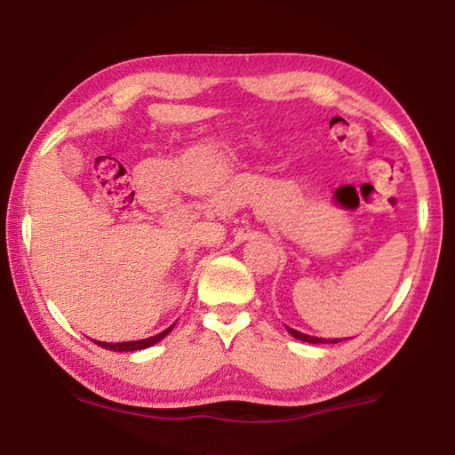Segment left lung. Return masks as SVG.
Listing matches in <instances>:
<instances>
[{
    "label": "left lung",
    "mask_w": 455,
    "mask_h": 455,
    "mask_svg": "<svg viewBox=\"0 0 455 455\" xmlns=\"http://www.w3.org/2000/svg\"><path fill=\"white\" fill-rule=\"evenodd\" d=\"M289 329V327H287ZM289 333L299 339V341H307V343H339L343 341V339H321V337H311V335H305V333H299L295 329H289Z\"/></svg>",
    "instance_id": "obj_1"
}]
</instances>
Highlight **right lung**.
<instances>
[{
  "label": "right lung",
  "instance_id": "1",
  "mask_svg": "<svg viewBox=\"0 0 455 455\" xmlns=\"http://www.w3.org/2000/svg\"><path fill=\"white\" fill-rule=\"evenodd\" d=\"M172 327H174V325H172ZM172 327H168L166 331H163V333H158V335H154V337L140 339V341H126V343H104V341H94V343L100 345V347L110 349V351H140V349H146V347H152L154 343H158L160 339H164L168 333H171Z\"/></svg>",
  "mask_w": 455,
  "mask_h": 455
}]
</instances>
